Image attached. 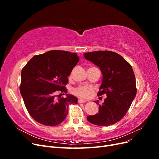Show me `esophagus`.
I'll use <instances>...</instances> for the list:
<instances>
[{
	"mask_svg": "<svg viewBox=\"0 0 159 159\" xmlns=\"http://www.w3.org/2000/svg\"><path fill=\"white\" fill-rule=\"evenodd\" d=\"M85 100H83V99H79L78 100V103H85Z\"/></svg>",
	"mask_w": 159,
	"mask_h": 159,
	"instance_id": "esophagus-1",
	"label": "esophagus"
}]
</instances>
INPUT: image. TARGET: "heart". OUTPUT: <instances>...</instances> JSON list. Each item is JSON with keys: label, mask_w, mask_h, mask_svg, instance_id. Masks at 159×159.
I'll return each instance as SVG.
<instances>
[{"label": "heart", "mask_w": 159, "mask_h": 159, "mask_svg": "<svg viewBox=\"0 0 159 159\" xmlns=\"http://www.w3.org/2000/svg\"><path fill=\"white\" fill-rule=\"evenodd\" d=\"M73 93L78 97L86 99L93 95V89L91 86L80 85L73 89Z\"/></svg>", "instance_id": "obj_1"}]
</instances>
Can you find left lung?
I'll return each instance as SVG.
<instances>
[{
    "label": "left lung",
    "mask_w": 159,
    "mask_h": 159,
    "mask_svg": "<svg viewBox=\"0 0 159 159\" xmlns=\"http://www.w3.org/2000/svg\"><path fill=\"white\" fill-rule=\"evenodd\" d=\"M84 57L100 68L102 83L98 95L105 94L104 102L99 105V112L87 117L88 121L98 126H109L119 122L135 98L136 80L131 66L123 57L111 51L87 52Z\"/></svg>",
    "instance_id": "left-lung-1"
}]
</instances>
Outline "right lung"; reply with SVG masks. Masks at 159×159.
Wrapping results in <instances>:
<instances>
[{
  "label": "right lung",
  "instance_id": "1",
  "mask_svg": "<svg viewBox=\"0 0 159 159\" xmlns=\"http://www.w3.org/2000/svg\"><path fill=\"white\" fill-rule=\"evenodd\" d=\"M79 60L75 53L51 50L32 57L24 67L20 93L36 121L47 126L57 125L68 115L69 105L78 103V98L70 94H66V98L56 97L57 91L67 93L68 77Z\"/></svg>",
  "mask_w": 159,
  "mask_h": 159
}]
</instances>
